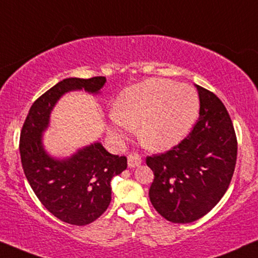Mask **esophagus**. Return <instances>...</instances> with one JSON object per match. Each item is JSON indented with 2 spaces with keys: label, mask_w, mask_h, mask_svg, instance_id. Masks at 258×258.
I'll use <instances>...</instances> for the list:
<instances>
[{
  "label": "esophagus",
  "mask_w": 258,
  "mask_h": 258,
  "mask_svg": "<svg viewBox=\"0 0 258 258\" xmlns=\"http://www.w3.org/2000/svg\"><path fill=\"white\" fill-rule=\"evenodd\" d=\"M141 157H140L139 154H136V153H130L129 155H128V166L130 167V168H133V167H136V166H139L140 164H141Z\"/></svg>",
  "instance_id": "34e87169"
}]
</instances>
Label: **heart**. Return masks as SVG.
Returning a JSON list of instances; mask_svg holds the SVG:
<instances>
[{"instance_id": "heart-1", "label": "heart", "mask_w": 258, "mask_h": 258, "mask_svg": "<svg viewBox=\"0 0 258 258\" xmlns=\"http://www.w3.org/2000/svg\"><path fill=\"white\" fill-rule=\"evenodd\" d=\"M199 109V95L190 86L148 79L120 92L113 104L109 133L120 141L138 126L136 134L144 147L166 151L189 134Z\"/></svg>"}]
</instances>
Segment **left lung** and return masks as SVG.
Masks as SVG:
<instances>
[{
  "instance_id": "obj_1",
  "label": "left lung",
  "mask_w": 258,
  "mask_h": 258,
  "mask_svg": "<svg viewBox=\"0 0 258 258\" xmlns=\"http://www.w3.org/2000/svg\"><path fill=\"white\" fill-rule=\"evenodd\" d=\"M200 117L189 135L163 154L147 157L154 173L149 200L161 217L189 224L211 212L230 185L237 138L222 101L196 85Z\"/></svg>"
}]
</instances>
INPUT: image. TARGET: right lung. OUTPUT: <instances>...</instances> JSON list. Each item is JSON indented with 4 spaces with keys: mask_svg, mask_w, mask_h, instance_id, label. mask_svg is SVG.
Segmentation results:
<instances>
[{
    "mask_svg": "<svg viewBox=\"0 0 258 258\" xmlns=\"http://www.w3.org/2000/svg\"><path fill=\"white\" fill-rule=\"evenodd\" d=\"M104 76L64 79L40 95L31 106L20 134L25 176L39 201L67 224L85 226L97 220L111 202V179L126 168V158L109 153L100 142L82 147L67 158H55L44 148L43 134L50 114L66 93L99 94Z\"/></svg>",
    "mask_w": 258,
    "mask_h": 258,
    "instance_id": "add662e5",
    "label": "right lung"
}]
</instances>
